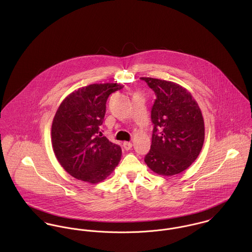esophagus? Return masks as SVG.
Segmentation results:
<instances>
[{
	"instance_id": "obj_1",
	"label": "esophagus",
	"mask_w": 252,
	"mask_h": 252,
	"mask_svg": "<svg viewBox=\"0 0 252 252\" xmlns=\"http://www.w3.org/2000/svg\"><path fill=\"white\" fill-rule=\"evenodd\" d=\"M132 146H133V144L130 143V142H124L123 143V147H124L125 150H130L132 148Z\"/></svg>"
}]
</instances>
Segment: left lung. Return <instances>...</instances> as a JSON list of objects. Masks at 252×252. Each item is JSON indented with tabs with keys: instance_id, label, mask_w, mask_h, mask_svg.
Here are the masks:
<instances>
[{
	"instance_id": "left-lung-1",
	"label": "left lung",
	"mask_w": 252,
	"mask_h": 252,
	"mask_svg": "<svg viewBox=\"0 0 252 252\" xmlns=\"http://www.w3.org/2000/svg\"><path fill=\"white\" fill-rule=\"evenodd\" d=\"M141 79L156 95L151 108V146L144 162L158 175H178L202 150L205 126L201 109L192 95L179 84L152 77Z\"/></svg>"
}]
</instances>
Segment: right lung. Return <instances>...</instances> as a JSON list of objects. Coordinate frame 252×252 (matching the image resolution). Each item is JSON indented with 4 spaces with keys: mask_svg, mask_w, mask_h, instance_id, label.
I'll return each instance as SVG.
<instances>
[{
    "mask_svg": "<svg viewBox=\"0 0 252 252\" xmlns=\"http://www.w3.org/2000/svg\"><path fill=\"white\" fill-rule=\"evenodd\" d=\"M117 83L91 84L70 94L60 105L51 127L52 147L64 170L76 180L98 183L118 165L121 147L100 130L110 94Z\"/></svg>",
    "mask_w": 252,
    "mask_h": 252,
    "instance_id": "obj_1",
    "label": "right lung"
}]
</instances>
